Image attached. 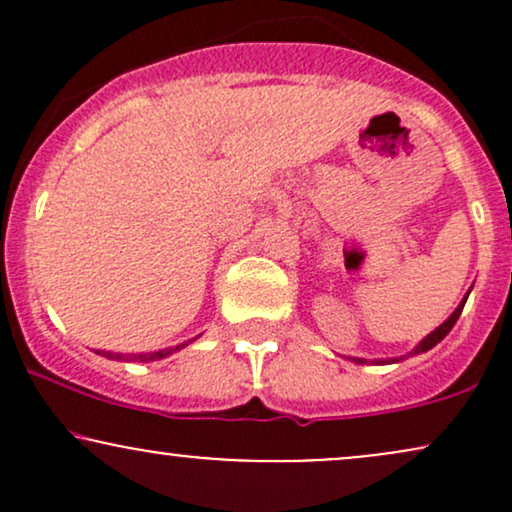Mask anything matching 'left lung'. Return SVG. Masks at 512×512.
Masks as SVG:
<instances>
[{"mask_svg": "<svg viewBox=\"0 0 512 512\" xmlns=\"http://www.w3.org/2000/svg\"><path fill=\"white\" fill-rule=\"evenodd\" d=\"M464 303H467V298H464V301H462L460 305H457V310H455V313H452V315L448 317V320H445L443 325L438 327L436 332H431V334H428V337L424 339V342H421L419 346H416V349L411 351V354H421V351H428V349H433V346H436L438 342H443V339H445V334H448V332L452 330V327H455V322H457V317H460V313H462ZM358 363H363V358H358Z\"/></svg>", "mask_w": 512, "mask_h": 512, "instance_id": "8db88e82", "label": "left lung"}]
</instances>
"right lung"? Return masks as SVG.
Listing matches in <instances>:
<instances>
[{
  "label": "right lung",
  "mask_w": 512,
  "mask_h": 512,
  "mask_svg": "<svg viewBox=\"0 0 512 512\" xmlns=\"http://www.w3.org/2000/svg\"><path fill=\"white\" fill-rule=\"evenodd\" d=\"M185 344L175 346V349H161V351H154V354H132V356H125V354H108L110 358H117V361H122V358H129V361H156V358H166L168 354H173V351L182 349Z\"/></svg>",
  "instance_id": "add662e5"
}]
</instances>
